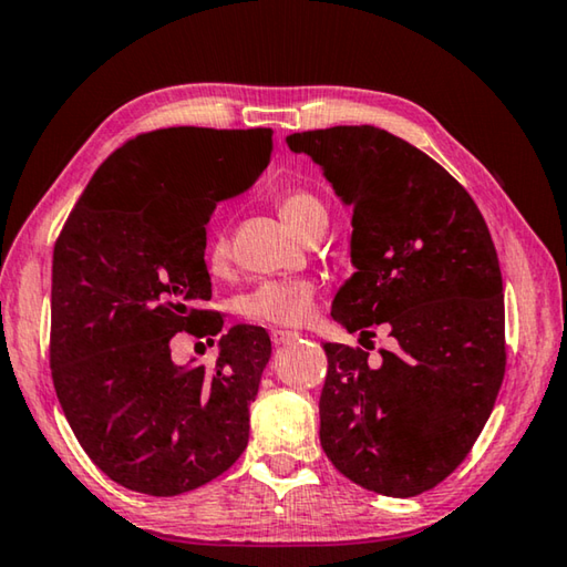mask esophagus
Masks as SVG:
<instances>
[{
  "instance_id": "34e87169",
  "label": "esophagus",
  "mask_w": 567,
  "mask_h": 567,
  "mask_svg": "<svg viewBox=\"0 0 567 567\" xmlns=\"http://www.w3.org/2000/svg\"><path fill=\"white\" fill-rule=\"evenodd\" d=\"M296 331H284V329H274L271 331V341L276 343V346H281V343H289V341H293L296 339Z\"/></svg>"
}]
</instances>
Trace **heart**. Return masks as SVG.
I'll list each match as a JSON object with an SVG mask.
<instances>
[{
  "label": "heart",
  "mask_w": 567,
  "mask_h": 567,
  "mask_svg": "<svg viewBox=\"0 0 567 567\" xmlns=\"http://www.w3.org/2000/svg\"><path fill=\"white\" fill-rule=\"evenodd\" d=\"M276 206L299 234L326 226L329 206L306 186H286L276 192ZM204 264L208 274L221 276L231 264V236L226 226L212 224L204 238ZM316 286L309 278H266L236 296V311L246 321L266 326H301L311 319Z\"/></svg>",
  "instance_id": "b5f03b06"
}]
</instances>
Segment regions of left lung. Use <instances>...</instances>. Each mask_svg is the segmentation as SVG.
<instances>
[{
  "label": "left lung",
  "mask_w": 567,
  "mask_h": 567,
  "mask_svg": "<svg viewBox=\"0 0 567 567\" xmlns=\"http://www.w3.org/2000/svg\"><path fill=\"white\" fill-rule=\"evenodd\" d=\"M353 206L355 274L331 316L361 341L389 326L393 351L326 343L319 413L329 461L361 488L411 498L458 468L505 375L503 278L471 194L421 148L375 126L286 138Z\"/></svg>",
  "instance_id": "8db88e82"
}]
</instances>
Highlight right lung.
Returning <instances> with one entry per match:
<instances>
[{
  "label": "right lung",
  "instance_id": "1",
  "mask_svg": "<svg viewBox=\"0 0 567 567\" xmlns=\"http://www.w3.org/2000/svg\"><path fill=\"white\" fill-rule=\"evenodd\" d=\"M271 128L168 126L96 168L54 244L49 365L89 458L114 483L178 495L231 468L271 359L261 326H234L214 365L172 361L176 333L216 336L204 264L216 202L256 182ZM214 343V341H212Z\"/></svg>",
  "mask_w": 567,
  "mask_h": 567
}]
</instances>
